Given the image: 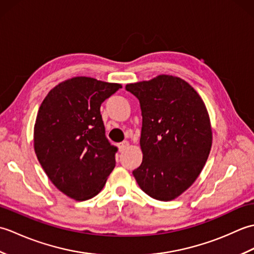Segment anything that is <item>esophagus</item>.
<instances>
[{"label": "esophagus", "mask_w": 254, "mask_h": 254, "mask_svg": "<svg viewBox=\"0 0 254 254\" xmlns=\"http://www.w3.org/2000/svg\"><path fill=\"white\" fill-rule=\"evenodd\" d=\"M127 146H128V142L127 141H123V142H121L120 144H119V150H120V152H123V150L126 149Z\"/></svg>", "instance_id": "1"}]
</instances>
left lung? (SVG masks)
Listing matches in <instances>:
<instances>
[{
  "instance_id": "obj_1",
  "label": "left lung",
  "mask_w": 254,
  "mask_h": 254,
  "mask_svg": "<svg viewBox=\"0 0 254 254\" xmlns=\"http://www.w3.org/2000/svg\"><path fill=\"white\" fill-rule=\"evenodd\" d=\"M126 89L142 111L143 161L133 176L150 197L171 201L192 186L208 158L212 128L206 108L192 86L170 75Z\"/></svg>"
}]
</instances>
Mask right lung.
Instances as JSON below:
<instances>
[{"instance_id":"add662e5","label":"right lung","mask_w":254,"mask_h":254,"mask_svg":"<svg viewBox=\"0 0 254 254\" xmlns=\"http://www.w3.org/2000/svg\"><path fill=\"white\" fill-rule=\"evenodd\" d=\"M120 84L74 77L51 89L38 111L37 158L59 190L77 201L97 195L116 166L100 106Z\"/></svg>"}]
</instances>
